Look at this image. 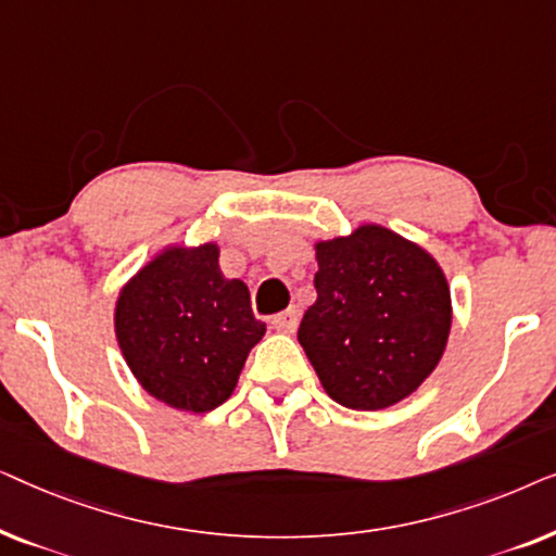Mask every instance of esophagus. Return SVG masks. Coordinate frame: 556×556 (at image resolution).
Listing matches in <instances>:
<instances>
[{"label": "esophagus", "instance_id": "34e87169", "mask_svg": "<svg viewBox=\"0 0 556 556\" xmlns=\"http://www.w3.org/2000/svg\"><path fill=\"white\" fill-rule=\"evenodd\" d=\"M273 329L280 331V333H293L295 326H299V311L295 308H288L283 314H276L270 318Z\"/></svg>", "mask_w": 556, "mask_h": 556}]
</instances>
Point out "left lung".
I'll return each mask as SVG.
<instances>
[{
	"instance_id": "obj_1",
	"label": "left lung",
	"mask_w": 556,
	"mask_h": 556,
	"mask_svg": "<svg viewBox=\"0 0 556 556\" xmlns=\"http://www.w3.org/2000/svg\"><path fill=\"white\" fill-rule=\"evenodd\" d=\"M316 303L299 341L326 394L384 409L438 367L451 333V288L435 257L382 225L316 242Z\"/></svg>"
}]
</instances>
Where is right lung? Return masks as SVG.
Instances as JSON below:
<instances>
[{
    "label": "right lung",
    "instance_id": "right-lung-1",
    "mask_svg": "<svg viewBox=\"0 0 556 556\" xmlns=\"http://www.w3.org/2000/svg\"><path fill=\"white\" fill-rule=\"evenodd\" d=\"M219 248L172 245L149 261L116 301L121 354L151 397L210 413L230 397L265 324L250 291L219 270Z\"/></svg>",
    "mask_w": 556,
    "mask_h": 556
}]
</instances>
